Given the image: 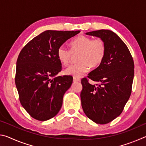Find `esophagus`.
I'll return each instance as SVG.
<instances>
[{"label":"esophagus","instance_id":"34e87169","mask_svg":"<svg viewBox=\"0 0 146 146\" xmlns=\"http://www.w3.org/2000/svg\"><path fill=\"white\" fill-rule=\"evenodd\" d=\"M73 81L75 82H80V78H76V77H74L73 78Z\"/></svg>","mask_w":146,"mask_h":146}]
</instances>
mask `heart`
I'll return each instance as SVG.
<instances>
[{"label": "heart", "instance_id": "1", "mask_svg": "<svg viewBox=\"0 0 146 146\" xmlns=\"http://www.w3.org/2000/svg\"><path fill=\"white\" fill-rule=\"evenodd\" d=\"M71 49L61 46L57 50L59 61L64 66H67L71 60L73 54L79 53V62L72 64L65 70L66 75L74 77H80L88 72L90 66L96 68L102 62L106 53V45L102 38L93 39L90 36L79 35L70 43Z\"/></svg>", "mask_w": 146, "mask_h": 146}]
</instances>
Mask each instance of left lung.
I'll return each mask as SVG.
<instances>
[{
    "instance_id": "1",
    "label": "left lung",
    "mask_w": 146,
    "mask_h": 146,
    "mask_svg": "<svg viewBox=\"0 0 146 146\" xmlns=\"http://www.w3.org/2000/svg\"><path fill=\"white\" fill-rule=\"evenodd\" d=\"M102 38L106 45L102 62L81 80V104L86 115L97 123L106 124L118 117L129 100L134 77V62L125 43L108 29L88 32Z\"/></svg>"
}]
</instances>
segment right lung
I'll list each match as a JSON object with an SVG mask.
<instances>
[{
	"label": "right lung",
	"instance_id": "1",
	"mask_svg": "<svg viewBox=\"0 0 146 146\" xmlns=\"http://www.w3.org/2000/svg\"><path fill=\"white\" fill-rule=\"evenodd\" d=\"M78 33L80 31L47 30L29 41L20 52L15 84L21 105L35 119L49 120L60 111L73 77L56 76L62 70L57 50Z\"/></svg>",
	"mask_w": 146,
	"mask_h": 146
}]
</instances>
